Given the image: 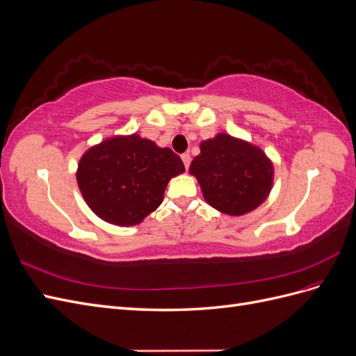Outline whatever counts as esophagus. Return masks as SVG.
<instances>
[{"mask_svg":"<svg viewBox=\"0 0 356 356\" xmlns=\"http://www.w3.org/2000/svg\"><path fill=\"white\" fill-rule=\"evenodd\" d=\"M181 159H182V163H184V166H186V169H188V166H190V161H191V157H190V154H182L181 156Z\"/></svg>","mask_w":356,"mask_h":356,"instance_id":"obj_1","label":"esophagus"}]
</instances>
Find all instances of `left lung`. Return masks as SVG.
<instances>
[{
	"instance_id": "left-lung-1",
	"label": "left lung",
	"mask_w": 356,
	"mask_h": 356,
	"mask_svg": "<svg viewBox=\"0 0 356 356\" xmlns=\"http://www.w3.org/2000/svg\"><path fill=\"white\" fill-rule=\"evenodd\" d=\"M190 174L197 178L212 208L243 215L260 207L270 193L273 166L260 148L220 134L200 144Z\"/></svg>"
}]
</instances>
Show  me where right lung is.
Segmentation results:
<instances>
[{
    "label": "right lung",
    "mask_w": 356,
    "mask_h": 356,
    "mask_svg": "<svg viewBox=\"0 0 356 356\" xmlns=\"http://www.w3.org/2000/svg\"><path fill=\"white\" fill-rule=\"evenodd\" d=\"M184 170L170 148H160L139 135L115 136L81 157L77 182L99 218L127 227L156 211L169 179Z\"/></svg>",
    "instance_id": "obj_1"
}]
</instances>
